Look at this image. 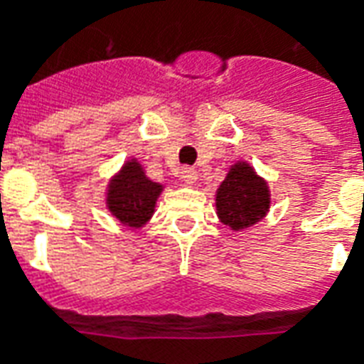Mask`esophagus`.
Wrapping results in <instances>:
<instances>
[{
    "label": "esophagus",
    "instance_id": "1",
    "mask_svg": "<svg viewBox=\"0 0 364 364\" xmlns=\"http://www.w3.org/2000/svg\"><path fill=\"white\" fill-rule=\"evenodd\" d=\"M196 179H198V173H196V170H194V168H191V166H185V168H181V181L183 183L193 185V183H196Z\"/></svg>",
    "mask_w": 364,
    "mask_h": 364
}]
</instances>
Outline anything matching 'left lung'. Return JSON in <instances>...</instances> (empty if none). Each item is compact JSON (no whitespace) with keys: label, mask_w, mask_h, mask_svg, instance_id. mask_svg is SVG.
<instances>
[{"label":"left lung","mask_w":364,"mask_h":364,"mask_svg":"<svg viewBox=\"0 0 364 364\" xmlns=\"http://www.w3.org/2000/svg\"><path fill=\"white\" fill-rule=\"evenodd\" d=\"M217 215L232 230H243L260 221L270 208V191L247 162H236L217 188Z\"/></svg>","instance_id":"1"}]
</instances>
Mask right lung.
Segmentation results:
<instances>
[{
	"instance_id": "1",
	"label": "right lung",
	"mask_w": 364,
	"mask_h": 364,
	"mask_svg": "<svg viewBox=\"0 0 364 364\" xmlns=\"http://www.w3.org/2000/svg\"><path fill=\"white\" fill-rule=\"evenodd\" d=\"M162 185L145 177L137 160H128L107 188V208L126 227L139 228L154 213Z\"/></svg>"
}]
</instances>
